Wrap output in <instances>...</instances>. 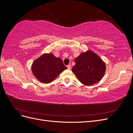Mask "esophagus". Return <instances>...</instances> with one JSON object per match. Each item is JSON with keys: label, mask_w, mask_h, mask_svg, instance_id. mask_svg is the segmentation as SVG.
<instances>
[{"label": "esophagus", "mask_w": 133, "mask_h": 133, "mask_svg": "<svg viewBox=\"0 0 133 133\" xmlns=\"http://www.w3.org/2000/svg\"><path fill=\"white\" fill-rule=\"evenodd\" d=\"M67 68H68V69H70L71 68V65H70V64H69V65L67 66Z\"/></svg>", "instance_id": "1"}]
</instances>
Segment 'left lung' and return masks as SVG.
Wrapping results in <instances>:
<instances>
[{
	"mask_svg": "<svg viewBox=\"0 0 133 133\" xmlns=\"http://www.w3.org/2000/svg\"><path fill=\"white\" fill-rule=\"evenodd\" d=\"M72 71L82 83L91 85L99 82L105 71V64L98 55L91 51L80 54L75 59Z\"/></svg>",
	"mask_w": 133,
	"mask_h": 133,
	"instance_id": "8db88e82",
	"label": "left lung"
}]
</instances>
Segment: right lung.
Masks as SVG:
<instances>
[{
	"label": "right lung",
	"mask_w": 133,
	"mask_h": 133,
	"mask_svg": "<svg viewBox=\"0 0 133 133\" xmlns=\"http://www.w3.org/2000/svg\"><path fill=\"white\" fill-rule=\"evenodd\" d=\"M67 69L61 58L55 57L53 54H44L35 60L32 65L33 74L43 83L51 82L58 75Z\"/></svg>",
	"instance_id": "add662e5"
}]
</instances>
